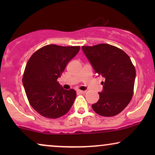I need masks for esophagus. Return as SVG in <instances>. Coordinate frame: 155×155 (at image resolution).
<instances>
[{
    "instance_id": "obj_1",
    "label": "esophagus",
    "mask_w": 155,
    "mask_h": 155,
    "mask_svg": "<svg viewBox=\"0 0 155 155\" xmlns=\"http://www.w3.org/2000/svg\"><path fill=\"white\" fill-rule=\"evenodd\" d=\"M77 92H78V93H80V94H84V93H86V91L78 90H77Z\"/></svg>"
}]
</instances>
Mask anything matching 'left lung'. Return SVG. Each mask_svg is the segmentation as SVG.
Instances as JSON below:
<instances>
[{"label": "left lung", "instance_id": "left-lung-1", "mask_svg": "<svg viewBox=\"0 0 155 155\" xmlns=\"http://www.w3.org/2000/svg\"><path fill=\"white\" fill-rule=\"evenodd\" d=\"M82 50L97 75L103 77V91L92 104L99 115L111 117L120 113L133 97L135 68L130 57L120 48L108 44L83 46Z\"/></svg>", "mask_w": 155, "mask_h": 155}]
</instances>
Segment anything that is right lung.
I'll use <instances>...</instances> for the list:
<instances>
[{"label": "right lung", "instance_id": "add662e5", "mask_svg": "<svg viewBox=\"0 0 155 155\" xmlns=\"http://www.w3.org/2000/svg\"><path fill=\"white\" fill-rule=\"evenodd\" d=\"M79 46H44L29 58L22 82L31 107L46 118H58L68 113L76 92L64 90L57 81L68 63L78 54Z\"/></svg>", "mask_w": 155, "mask_h": 155}]
</instances>
